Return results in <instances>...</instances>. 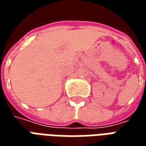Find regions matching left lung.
I'll return each instance as SVG.
<instances>
[{
    "mask_svg": "<svg viewBox=\"0 0 146 146\" xmlns=\"http://www.w3.org/2000/svg\"><path fill=\"white\" fill-rule=\"evenodd\" d=\"M145 81H146V80H145Z\"/></svg>",
    "mask_w": 146,
    "mask_h": 146,
    "instance_id": "obj_1",
    "label": "left lung"
}]
</instances>
